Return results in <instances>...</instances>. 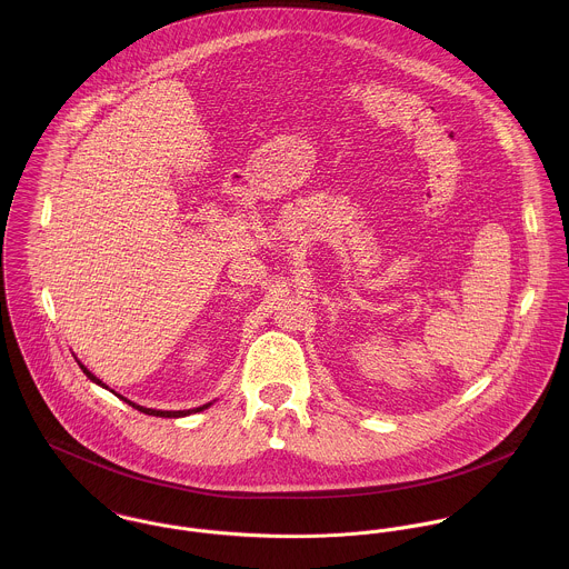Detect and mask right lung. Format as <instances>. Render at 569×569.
<instances>
[{"label": "right lung", "instance_id": "obj_1", "mask_svg": "<svg viewBox=\"0 0 569 569\" xmlns=\"http://www.w3.org/2000/svg\"><path fill=\"white\" fill-rule=\"evenodd\" d=\"M79 361V359H77ZM79 366H81L82 372L87 375V379L89 381H93L96 386H100V388H104V390H109L96 375H91L84 366H82L81 361H79ZM113 392V390H111ZM120 397V395H118ZM124 403H129V406L133 407V409H138V411H142V413H149V416H160V418H181V416H188V413H197V411H201V409H206V407L212 406V403H206V406L194 407V409H179V411H163V409H151V407L138 406V403H133V401H129V399H124V397H120Z\"/></svg>", "mask_w": 569, "mask_h": 569}]
</instances>
